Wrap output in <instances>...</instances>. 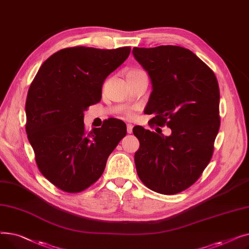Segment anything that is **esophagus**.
I'll list each match as a JSON object with an SVG mask.
<instances>
[{
  "instance_id": "obj_1",
  "label": "esophagus",
  "mask_w": 249,
  "mask_h": 249,
  "mask_svg": "<svg viewBox=\"0 0 249 249\" xmlns=\"http://www.w3.org/2000/svg\"><path fill=\"white\" fill-rule=\"evenodd\" d=\"M133 129V125L131 124H127V133H131Z\"/></svg>"
}]
</instances>
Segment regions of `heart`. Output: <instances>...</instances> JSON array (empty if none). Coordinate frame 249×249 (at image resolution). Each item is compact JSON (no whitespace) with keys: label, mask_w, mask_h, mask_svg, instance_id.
<instances>
[{"label":"heart","mask_w":249,"mask_h":249,"mask_svg":"<svg viewBox=\"0 0 249 249\" xmlns=\"http://www.w3.org/2000/svg\"><path fill=\"white\" fill-rule=\"evenodd\" d=\"M141 72H143V71H138V70H132V71H130L128 72V74H127V75H133V74H138V73H141Z\"/></svg>","instance_id":"heart-1"}]
</instances>
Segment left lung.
Segmentation results:
<instances>
[{
  "label": "left lung",
  "instance_id": "left-lung-1",
  "mask_svg": "<svg viewBox=\"0 0 249 249\" xmlns=\"http://www.w3.org/2000/svg\"><path fill=\"white\" fill-rule=\"evenodd\" d=\"M132 53L150 77L152 91L144 113L149 125H166L164 136L135 126L140 146L134 161L139 178L163 195L185 191L210 162L220 127V91L208 65L191 50L175 45L134 47Z\"/></svg>",
  "mask_w": 249,
  "mask_h": 249
}]
</instances>
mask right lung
<instances>
[{
	"mask_svg": "<svg viewBox=\"0 0 249 249\" xmlns=\"http://www.w3.org/2000/svg\"><path fill=\"white\" fill-rule=\"evenodd\" d=\"M131 48L61 49L39 69L26 100V132L41 174L56 188L78 193L96 182L126 135V124L106 120L88 132L84 112L102 98L106 77Z\"/></svg>",
	"mask_w": 249,
	"mask_h": 249,
	"instance_id": "1",
	"label": "right lung"
}]
</instances>
